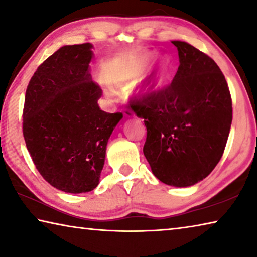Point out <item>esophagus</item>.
Instances as JSON below:
<instances>
[{
    "label": "esophagus",
    "mask_w": 257,
    "mask_h": 257,
    "mask_svg": "<svg viewBox=\"0 0 257 257\" xmlns=\"http://www.w3.org/2000/svg\"><path fill=\"white\" fill-rule=\"evenodd\" d=\"M123 114H124V116H127V118H133L134 112L130 111V110H127V108H125V110L123 111Z\"/></svg>",
    "instance_id": "34e87169"
}]
</instances>
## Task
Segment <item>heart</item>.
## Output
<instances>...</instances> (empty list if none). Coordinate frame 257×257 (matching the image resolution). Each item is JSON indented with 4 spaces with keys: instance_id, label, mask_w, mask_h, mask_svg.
I'll return each instance as SVG.
<instances>
[{
    "instance_id": "b5f03b06",
    "label": "heart",
    "mask_w": 257,
    "mask_h": 257,
    "mask_svg": "<svg viewBox=\"0 0 257 257\" xmlns=\"http://www.w3.org/2000/svg\"><path fill=\"white\" fill-rule=\"evenodd\" d=\"M153 60V55L146 54L142 56L141 59L135 61L134 63L130 64L127 70L123 73L122 80L119 84H130V82L138 80L143 76L145 69L149 67L151 61ZM169 71V63L165 59L160 60L156 66L153 68V70L144 79H142L138 84L134 87L133 92L137 96H147L154 92L156 87L162 81ZM108 95H112L111 92H108Z\"/></svg>"
}]
</instances>
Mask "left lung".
Masks as SVG:
<instances>
[{"label":"left lung","instance_id":"left-lung-1","mask_svg":"<svg viewBox=\"0 0 257 257\" xmlns=\"http://www.w3.org/2000/svg\"><path fill=\"white\" fill-rule=\"evenodd\" d=\"M179 67L172 82L132 108L144 119V155L163 184L189 187L206 178L224 152L232 121V102L222 71L196 47L172 41Z\"/></svg>","mask_w":257,"mask_h":257}]
</instances>
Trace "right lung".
I'll use <instances>...</instances> for the list:
<instances>
[{
  "mask_svg": "<svg viewBox=\"0 0 257 257\" xmlns=\"http://www.w3.org/2000/svg\"><path fill=\"white\" fill-rule=\"evenodd\" d=\"M90 43L64 45L30 79L25 96L26 146L42 177L56 189L80 194L99 184L106 145L122 113L102 111L92 80Z\"/></svg>",
  "mask_w": 257,
  "mask_h": 257,
  "instance_id": "add662e5",
  "label": "right lung"
}]
</instances>
